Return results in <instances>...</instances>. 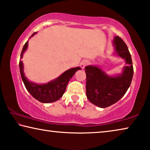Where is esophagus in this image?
I'll return each mask as SVG.
<instances>
[{"mask_svg": "<svg viewBox=\"0 0 150 150\" xmlns=\"http://www.w3.org/2000/svg\"><path fill=\"white\" fill-rule=\"evenodd\" d=\"M88 61L84 60H82V62H80V67L83 69V68H84L85 66H86V65H88Z\"/></svg>", "mask_w": 150, "mask_h": 150, "instance_id": "obj_1", "label": "esophagus"}]
</instances>
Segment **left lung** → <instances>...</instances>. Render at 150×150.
Masks as SVG:
<instances>
[{"label":"left lung","mask_w":150,"mask_h":150,"mask_svg":"<svg viewBox=\"0 0 150 150\" xmlns=\"http://www.w3.org/2000/svg\"><path fill=\"white\" fill-rule=\"evenodd\" d=\"M113 45L115 50L114 55L124 59L126 62L121 74L110 76L98 66L85 67L86 96L90 102L102 108L108 107L121 99L129 88L133 78L132 57L126 43L116 36L113 40Z\"/></svg>","instance_id":"obj_1"}]
</instances>
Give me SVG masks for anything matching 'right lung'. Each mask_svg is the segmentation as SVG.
Segmentation results:
<instances>
[{"instance_id":"right-lung-1","label":"right lung","mask_w":150,"mask_h":150,"mask_svg":"<svg viewBox=\"0 0 150 150\" xmlns=\"http://www.w3.org/2000/svg\"><path fill=\"white\" fill-rule=\"evenodd\" d=\"M36 33H37L36 32L34 33L30 38ZM28 45V41H27L22 50L21 59L23 58V54L27 50ZM19 68L22 80L23 81L26 90L36 100L42 103H52L60 99L65 92L68 82L74 75L76 71L81 70L80 67L70 68L63 72L58 78L51 80L50 82L46 84H36L28 80L25 76L24 72L23 62L21 60H20L19 62Z\"/></svg>"}]
</instances>
